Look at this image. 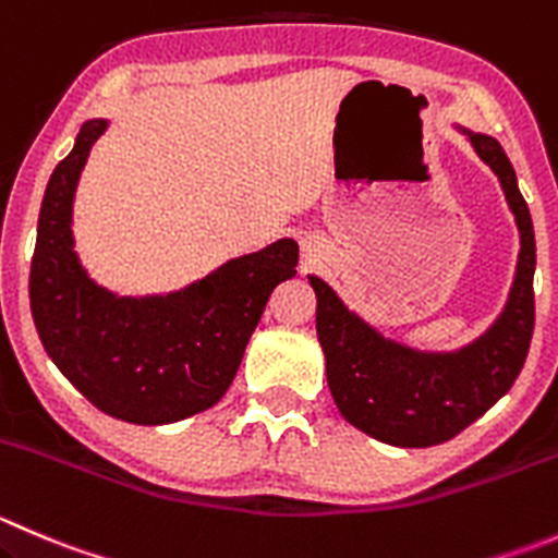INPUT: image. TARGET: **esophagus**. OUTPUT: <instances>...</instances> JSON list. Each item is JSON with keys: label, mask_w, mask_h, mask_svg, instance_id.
Here are the masks:
<instances>
[{"label": "esophagus", "mask_w": 558, "mask_h": 558, "mask_svg": "<svg viewBox=\"0 0 558 558\" xmlns=\"http://www.w3.org/2000/svg\"><path fill=\"white\" fill-rule=\"evenodd\" d=\"M302 251H305V256L311 258V262H316V258L322 256V247H318V242H313V240L302 242Z\"/></svg>", "instance_id": "esophagus-1"}]
</instances>
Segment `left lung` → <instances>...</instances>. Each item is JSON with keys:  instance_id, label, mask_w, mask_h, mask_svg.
Masks as SVG:
<instances>
[{"instance_id": "8db88e82", "label": "left lung", "mask_w": 558, "mask_h": 558, "mask_svg": "<svg viewBox=\"0 0 558 558\" xmlns=\"http://www.w3.org/2000/svg\"><path fill=\"white\" fill-rule=\"evenodd\" d=\"M458 130L469 135L480 160L499 177L521 234L505 311L477 340L456 351L411 349L384 338L343 305L332 286L307 275L316 291V335L335 405L345 423L392 447H434L469 428L510 392L532 343L537 264L532 215L501 144L485 133Z\"/></svg>"}]
</instances>
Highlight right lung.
<instances>
[{
  "instance_id": "obj_1",
  "label": "right lung",
  "mask_w": 558,
  "mask_h": 558,
  "mask_svg": "<svg viewBox=\"0 0 558 558\" xmlns=\"http://www.w3.org/2000/svg\"><path fill=\"white\" fill-rule=\"evenodd\" d=\"M108 119H89L53 169L37 218L29 305L43 349L62 376L106 414L169 425L207 411L231 387L275 286L296 275L300 247L278 240L231 258L171 294L117 296L81 267L73 198Z\"/></svg>"
}]
</instances>
